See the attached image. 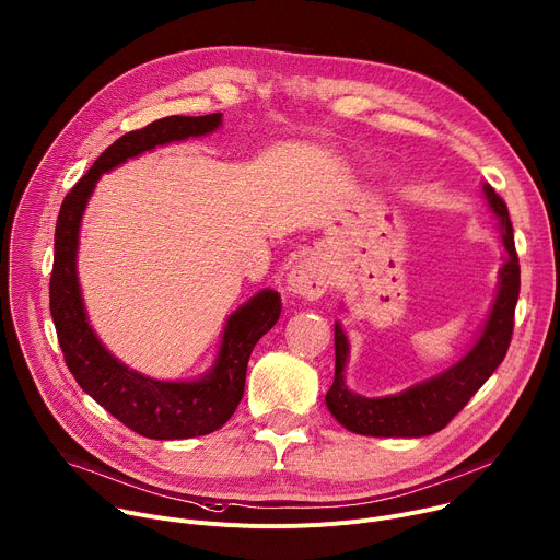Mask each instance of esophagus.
<instances>
[{"label": "esophagus", "mask_w": 560, "mask_h": 560, "mask_svg": "<svg viewBox=\"0 0 560 560\" xmlns=\"http://www.w3.org/2000/svg\"><path fill=\"white\" fill-rule=\"evenodd\" d=\"M288 288L294 294H301L306 299H319L330 288V275L322 266V261H317L313 257L301 259L288 275Z\"/></svg>", "instance_id": "obj_1"}]
</instances>
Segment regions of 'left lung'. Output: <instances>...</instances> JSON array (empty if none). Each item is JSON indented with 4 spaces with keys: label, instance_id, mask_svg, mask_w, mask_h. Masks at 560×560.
<instances>
[{
    "label": "left lung",
    "instance_id": "1",
    "mask_svg": "<svg viewBox=\"0 0 560 560\" xmlns=\"http://www.w3.org/2000/svg\"><path fill=\"white\" fill-rule=\"evenodd\" d=\"M489 208L498 217L506 257L500 268V285L489 319L476 346L442 375L390 397H362L343 384L348 339L335 324V380L326 393L328 411L352 433L373 438H422L442 431L460 413L476 390L502 364L514 335V313L521 292V264L514 245V228L506 202L491 185H485Z\"/></svg>",
    "mask_w": 560,
    "mask_h": 560
}]
</instances>
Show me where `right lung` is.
I'll return each mask as SVG.
<instances>
[{
  "mask_svg": "<svg viewBox=\"0 0 560 560\" xmlns=\"http://www.w3.org/2000/svg\"><path fill=\"white\" fill-rule=\"evenodd\" d=\"M219 125L221 114L196 118L170 116L120 136L65 196L56 225L48 294L65 362L84 393L105 406L125 427L151 440L208 435L234 416L243 397L252 348L279 322L281 296L275 290H264L230 315L210 375L198 382H159L144 377L109 354L86 322L75 272L80 221L100 174L159 144L206 136Z\"/></svg>",
  "mask_w": 560,
  "mask_h": 560,
  "instance_id": "add662e5",
  "label": "right lung"
}]
</instances>
